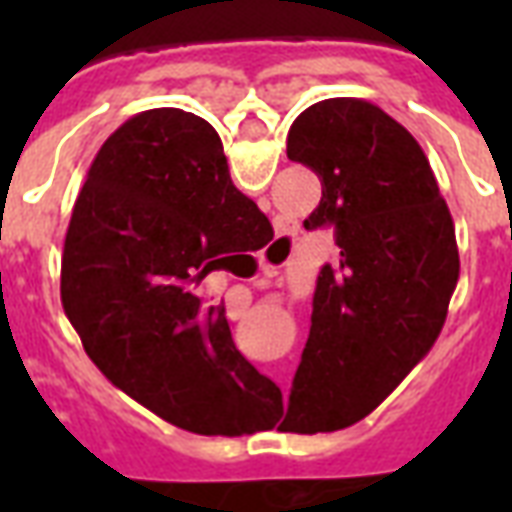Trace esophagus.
Returning <instances> with one entry per match:
<instances>
[{
  "instance_id": "obj_1",
  "label": "esophagus",
  "mask_w": 512,
  "mask_h": 512,
  "mask_svg": "<svg viewBox=\"0 0 512 512\" xmlns=\"http://www.w3.org/2000/svg\"><path fill=\"white\" fill-rule=\"evenodd\" d=\"M277 227H279V241H277V246H285V241H288V224L285 222H277Z\"/></svg>"
}]
</instances>
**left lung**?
Here are the masks:
<instances>
[{
    "mask_svg": "<svg viewBox=\"0 0 512 512\" xmlns=\"http://www.w3.org/2000/svg\"><path fill=\"white\" fill-rule=\"evenodd\" d=\"M288 158L321 178V205L304 227H334L340 257L318 274L279 430H340L367 417L436 343L458 282L455 224L417 139L370 101L304 109L288 131Z\"/></svg>",
    "mask_w": 512,
    "mask_h": 512,
    "instance_id": "obj_1",
    "label": "left lung"
}]
</instances>
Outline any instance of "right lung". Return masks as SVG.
I'll use <instances>...</instances> for the list:
<instances>
[{
	"label": "right lung",
	"mask_w": 512,
	"mask_h": 512,
	"mask_svg": "<svg viewBox=\"0 0 512 512\" xmlns=\"http://www.w3.org/2000/svg\"><path fill=\"white\" fill-rule=\"evenodd\" d=\"M271 238L211 123L150 109L87 172L62 249V307L98 370L161 419L200 436L266 430L277 384L238 354L224 307L197 290Z\"/></svg>",
	"instance_id": "1"
}]
</instances>
